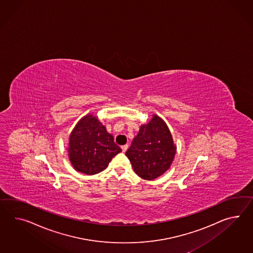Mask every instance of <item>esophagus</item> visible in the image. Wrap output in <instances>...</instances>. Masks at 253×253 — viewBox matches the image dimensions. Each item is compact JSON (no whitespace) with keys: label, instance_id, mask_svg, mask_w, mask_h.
<instances>
[{"label":"esophagus","instance_id":"esophagus-1","mask_svg":"<svg viewBox=\"0 0 253 253\" xmlns=\"http://www.w3.org/2000/svg\"><path fill=\"white\" fill-rule=\"evenodd\" d=\"M122 150H123L124 153H125V152L128 150V144H124V145H123V146H122Z\"/></svg>","mask_w":253,"mask_h":253}]
</instances>
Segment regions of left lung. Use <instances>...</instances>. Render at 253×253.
<instances>
[{"instance_id":"1","label":"left lung","mask_w":253,"mask_h":253,"mask_svg":"<svg viewBox=\"0 0 253 253\" xmlns=\"http://www.w3.org/2000/svg\"><path fill=\"white\" fill-rule=\"evenodd\" d=\"M175 152L176 145L166 122L153 114L148 124L141 125L126 155L136 174L151 181L170 168Z\"/></svg>"}]
</instances>
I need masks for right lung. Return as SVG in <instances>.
I'll use <instances>...</instances> for the list:
<instances>
[{
    "mask_svg": "<svg viewBox=\"0 0 253 253\" xmlns=\"http://www.w3.org/2000/svg\"><path fill=\"white\" fill-rule=\"evenodd\" d=\"M68 158L78 172L92 175L105 170L111 159L122 152L97 116L88 113L72 129Z\"/></svg>",
    "mask_w": 253,
    "mask_h": 253,
    "instance_id": "add662e5",
    "label": "right lung"
}]
</instances>
